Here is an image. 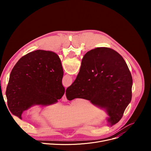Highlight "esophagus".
<instances>
[{"instance_id":"esophagus-1","label":"esophagus","mask_w":151,"mask_h":151,"mask_svg":"<svg viewBox=\"0 0 151 151\" xmlns=\"http://www.w3.org/2000/svg\"><path fill=\"white\" fill-rule=\"evenodd\" d=\"M61 101H63V102H66V101H68V100H67V99H66V97L65 94H64V96H63V97H62V99H61Z\"/></svg>"}]
</instances>
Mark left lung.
<instances>
[{
	"instance_id": "8db88e82",
	"label": "left lung",
	"mask_w": 151,
	"mask_h": 151,
	"mask_svg": "<svg viewBox=\"0 0 151 151\" xmlns=\"http://www.w3.org/2000/svg\"><path fill=\"white\" fill-rule=\"evenodd\" d=\"M63 70L57 54L36 50L21 57L12 69L6 96L11 112L21 119L24 111L35 104L57 102L65 92Z\"/></svg>"
}]
</instances>
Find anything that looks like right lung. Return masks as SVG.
Instances as JSON below:
<instances>
[{
    "instance_id": "add662e5",
    "label": "right lung",
    "mask_w": 151,
    "mask_h": 151,
    "mask_svg": "<svg viewBox=\"0 0 151 151\" xmlns=\"http://www.w3.org/2000/svg\"><path fill=\"white\" fill-rule=\"evenodd\" d=\"M133 79L122 57L112 49L97 48L83 56L79 72L66 89L69 100H90L106 109L111 126L118 122L132 97Z\"/></svg>"
}]
</instances>
